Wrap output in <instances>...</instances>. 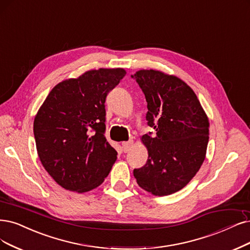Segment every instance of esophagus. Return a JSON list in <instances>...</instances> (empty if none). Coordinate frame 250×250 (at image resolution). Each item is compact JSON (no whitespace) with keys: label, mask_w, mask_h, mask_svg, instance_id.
Returning <instances> with one entry per match:
<instances>
[{"label":"esophagus","mask_w":250,"mask_h":250,"mask_svg":"<svg viewBox=\"0 0 250 250\" xmlns=\"http://www.w3.org/2000/svg\"><path fill=\"white\" fill-rule=\"evenodd\" d=\"M132 145H133V140H130V141H127V142H124L123 143V148H124L125 152H127L128 150H130Z\"/></svg>","instance_id":"1"}]
</instances>
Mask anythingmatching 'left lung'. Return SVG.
<instances>
[{"label": "left lung", "instance_id": "obj_1", "mask_svg": "<svg viewBox=\"0 0 250 250\" xmlns=\"http://www.w3.org/2000/svg\"><path fill=\"white\" fill-rule=\"evenodd\" d=\"M134 79L147 102L146 120L153 136L143 135L148 160L134 170L139 187L154 196L183 188L200 170L209 140V119L198 97L177 76L158 70H139Z\"/></svg>", "mask_w": 250, "mask_h": 250}]
</instances>
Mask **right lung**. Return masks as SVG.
I'll return each instance as SVG.
<instances>
[{
  "instance_id": "add662e5",
  "label": "right lung",
  "mask_w": 250,
  "mask_h": 250,
  "mask_svg": "<svg viewBox=\"0 0 250 250\" xmlns=\"http://www.w3.org/2000/svg\"><path fill=\"white\" fill-rule=\"evenodd\" d=\"M125 69L86 71L55 85L34 119L37 152L44 169L67 190L101 186L117 159L105 133V101Z\"/></svg>"
}]
</instances>
